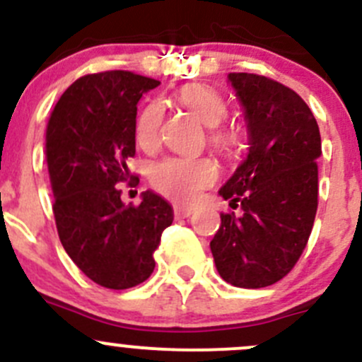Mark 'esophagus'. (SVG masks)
I'll return each mask as SVG.
<instances>
[{"instance_id":"1","label":"esophagus","mask_w":362,"mask_h":362,"mask_svg":"<svg viewBox=\"0 0 362 362\" xmlns=\"http://www.w3.org/2000/svg\"><path fill=\"white\" fill-rule=\"evenodd\" d=\"M193 213V207L181 206V204H174V216L180 220V218H188Z\"/></svg>"}]
</instances>
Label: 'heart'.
I'll list each match as a JSON object with an SVG mask.
<instances>
[{"label":"heart","instance_id":"b5f03b06","mask_svg":"<svg viewBox=\"0 0 362 362\" xmlns=\"http://www.w3.org/2000/svg\"><path fill=\"white\" fill-rule=\"evenodd\" d=\"M176 98L192 110L209 128V142L218 151L230 155L241 141V128L234 123H225L228 105L227 100L204 84H186L177 89ZM163 107L151 102L142 109L135 123V141L142 149H153L158 142ZM216 167L207 158H165L151 169V182L160 193L176 200H192L202 188L216 180Z\"/></svg>","mask_w":362,"mask_h":362}]
</instances>
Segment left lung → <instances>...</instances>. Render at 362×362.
<instances>
[{
	"label": "left lung",
	"instance_id": "obj_1",
	"mask_svg": "<svg viewBox=\"0 0 362 362\" xmlns=\"http://www.w3.org/2000/svg\"><path fill=\"white\" fill-rule=\"evenodd\" d=\"M245 107L250 151L220 189L230 207L211 241L227 284L262 288L287 276L306 248L318 206L320 132L306 102L281 82L228 74Z\"/></svg>",
	"mask_w": 362,
	"mask_h": 362
}]
</instances>
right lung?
Returning <instances> with one entry per match:
<instances>
[{
  "instance_id": "1",
  "label": "right lung",
  "mask_w": 362,
  "mask_h": 362,
  "mask_svg": "<svg viewBox=\"0 0 362 362\" xmlns=\"http://www.w3.org/2000/svg\"><path fill=\"white\" fill-rule=\"evenodd\" d=\"M155 78L107 70L77 78L61 95L45 132L52 213L64 252L100 287L123 291L151 276L173 207L153 192L139 206L121 200L117 185L135 186L137 103Z\"/></svg>"
}]
</instances>
